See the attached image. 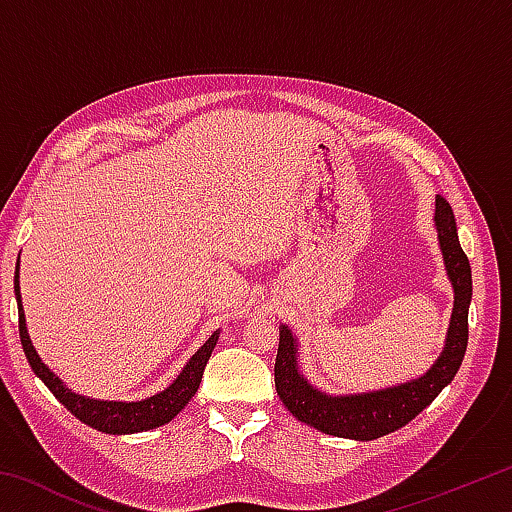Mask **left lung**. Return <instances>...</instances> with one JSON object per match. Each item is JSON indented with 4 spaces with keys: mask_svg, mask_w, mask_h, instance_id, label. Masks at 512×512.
Returning <instances> with one entry per match:
<instances>
[{
    "mask_svg": "<svg viewBox=\"0 0 512 512\" xmlns=\"http://www.w3.org/2000/svg\"><path fill=\"white\" fill-rule=\"evenodd\" d=\"M440 250L445 271L454 287V311L449 320L447 341L436 363L422 377L400 386L357 395L320 393L298 370V341L287 325L280 327V348L275 357V391L282 404L300 422L329 436L352 440H375L402 429L415 415L436 400L438 393L454 379L467 348V311L472 300V268L458 244L456 219L443 196H436Z\"/></svg>",
    "mask_w": 512,
    "mask_h": 512,
    "instance_id": "obj_1",
    "label": "left lung"
}]
</instances>
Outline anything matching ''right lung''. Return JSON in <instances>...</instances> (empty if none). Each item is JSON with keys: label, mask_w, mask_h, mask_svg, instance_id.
<instances>
[{"label": "right lung", "mask_w": 512, "mask_h": 512, "mask_svg": "<svg viewBox=\"0 0 512 512\" xmlns=\"http://www.w3.org/2000/svg\"><path fill=\"white\" fill-rule=\"evenodd\" d=\"M15 298H17V314H20V341L33 372L45 381V386L56 395V400L63 404L74 418H79L83 424H88V427L97 429L101 433H112V436L149 431L155 427H162V424H167L176 418V415L185 409L187 402L196 395L198 384H201L203 379V370L212 357L216 341H219V332H214L210 339L198 348L194 357L187 361V366L176 379H173V384L164 388V391H160L158 395L146 397V400H137V402L92 400V397L79 395L74 393L72 388H67L63 384V379H58L54 372L42 363L36 348H33L27 332V320H24L22 296H20V257H17V268H15Z\"/></svg>", "instance_id": "1"}]
</instances>
